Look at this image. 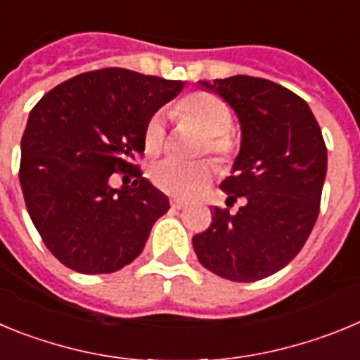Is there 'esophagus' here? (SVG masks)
I'll return each instance as SVG.
<instances>
[{
  "mask_svg": "<svg viewBox=\"0 0 360 360\" xmlns=\"http://www.w3.org/2000/svg\"><path fill=\"white\" fill-rule=\"evenodd\" d=\"M171 205H173V209H184L186 207V202H184V200L174 198V200H171Z\"/></svg>",
  "mask_w": 360,
  "mask_h": 360,
  "instance_id": "obj_1",
  "label": "esophagus"
}]
</instances>
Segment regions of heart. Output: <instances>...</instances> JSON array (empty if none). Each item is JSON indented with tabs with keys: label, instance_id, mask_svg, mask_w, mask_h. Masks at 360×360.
Instances as JSON below:
<instances>
[{
	"label": "heart",
	"instance_id": "1",
	"mask_svg": "<svg viewBox=\"0 0 360 360\" xmlns=\"http://www.w3.org/2000/svg\"><path fill=\"white\" fill-rule=\"evenodd\" d=\"M173 113L178 120L193 122L205 133L200 155L211 153L221 165L234 162L240 153V142L231 131L234 115L225 98L212 91H193L174 104ZM142 141H144V151L149 157H157L164 151L167 146V135H165V120L162 113L149 117L144 126ZM214 174L216 167L211 160L186 164L173 158L158 162L149 171L153 186L174 198H191L198 195L211 184Z\"/></svg>",
	"mask_w": 360,
	"mask_h": 360
}]
</instances>
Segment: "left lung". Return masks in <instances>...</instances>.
Wrapping results in <instances>:
<instances>
[{"mask_svg": "<svg viewBox=\"0 0 360 360\" xmlns=\"http://www.w3.org/2000/svg\"><path fill=\"white\" fill-rule=\"evenodd\" d=\"M200 84L224 97L241 124V149L221 182L227 207L212 209L193 247L212 274L252 283L297 256L319 216L326 144L307 101L269 79L234 75ZM241 199L232 215L228 207Z\"/></svg>", "mask_w": 360, "mask_h": 360, "instance_id": "obj_1", "label": "left lung"}]
</instances>
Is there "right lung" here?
<instances>
[{"instance_id":"1","label":"right lung","mask_w":360,"mask_h":360,"mask_svg":"<svg viewBox=\"0 0 360 360\" xmlns=\"http://www.w3.org/2000/svg\"><path fill=\"white\" fill-rule=\"evenodd\" d=\"M182 88V81L101 68L61 82L32 108L19 184L41 240L65 266L111 274L141 256L169 200L135 160L149 117ZM115 172L136 180L113 190Z\"/></svg>"}]
</instances>
